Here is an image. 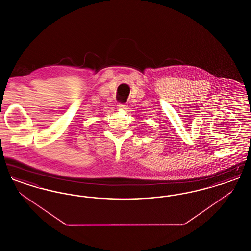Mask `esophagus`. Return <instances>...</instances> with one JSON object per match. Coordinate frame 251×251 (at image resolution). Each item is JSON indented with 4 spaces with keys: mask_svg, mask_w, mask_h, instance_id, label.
Instances as JSON below:
<instances>
[{
    "mask_svg": "<svg viewBox=\"0 0 251 251\" xmlns=\"http://www.w3.org/2000/svg\"><path fill=\"white\" fill-rule=\"evenodd\" d=\"M118 108H119V109L125 110V109H128V105H127L126 103H119V104H118Z\"/></svg>",
    "mask_w": 251,
    "mask_h": 251,
    "instance_id": "1",
    "label": "esophagus"
}]
</instances>
